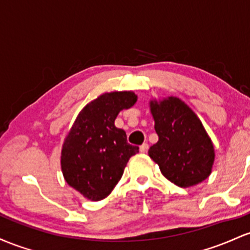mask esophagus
Returning a JSON list of instances; mask_svg holds the SVG:
<instances>
[{"label":"esophagus","mask_w":250,"mask_h":250,"mask_svg":"<svg viewBox=\"0 0 250 250\" xmlns=\"http://www.w3.org/2000/svg\"><path fill=\"white\" fill-rule=\"evenodd\" d=\"M139 150H140V152L146 153L147 150H148V144H146V143H144V144H143V145H140Z\"/></svg>","instance_id":"esophagus-1"}]
</instances>
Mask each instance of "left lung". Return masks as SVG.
Returning <instances> with one entry per match:
<instances>
[{
  "label": "left lung",
  "instance_id": "8db88e82",
  "mask_svg": "<svg viewBox=\"0 0 250 250\" xmlns=\"http://www.w3.org/2000/svg\"><path fill=\"white\" fill-rule=\"evenodd\" d=\"M158 142L148 156L159 165L165 178L188 188L208 178L214 164V145L201 120L187 104L170 97L151 102Z\"/></svg>",
  "mask_w": 250,
  "mask_h": 250
}]
</instances>
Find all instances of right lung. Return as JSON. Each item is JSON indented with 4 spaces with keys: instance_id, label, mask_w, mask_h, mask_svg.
<instances>
[{
    "instance_id": "right-lung-1",
    "label": "right lung",
    "mask_w": 250,
    "mask_h": 250,
    "mask_svg": "<svg viewBox=\"0 0 250 250\" xmlns=\"http://www.w3.org/2000/svg\"><path fill=\"white\" fill-rule=\"evenodd\" d=\"M137 102L133 92L105 93L81 110L61 152V169L67 183L92 201L104 200L122 178L139 147L127 143L124 130L114 126L122 110Z\"/></svg>"
}]
</instances>
